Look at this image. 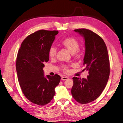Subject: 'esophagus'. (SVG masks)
Instances as JSON below:
<instances>
[{
  "mask_svg": "<svg viewBox=\"0 0 123 123\" xmlns=\"http://www.w3.org/2000/svg\"><path fill=\"white\" fill-rule=\"evenodd\" d=\"M69 78H68V77H67V76H62V78H61V80H68V79Z\"/></svg>",
  "mask_w": 123,
  "mask_h": 123,
  "instance_id": "esophagus-1",
  "label": "esophagus"
}]
</instances>
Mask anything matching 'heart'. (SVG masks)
<instances>
[{"label":"heart","instance_id":"b5f03b06","mask_svg":"<svg viewBox=\"0 0 123 123\" xmlns=\"http://www.w3.org/2000/svg\"><path fill=\"white\" fill-rule=\"evenodd\" d=\"M62 45L68 50L71 54H76L79 49L80 44L78 40L73 37H67L63 40L62 43ZM57 49L55 47H51L49 49V56L51 58H54L57 55ZM64 71H67V68L66 66L63 67Z\"/></svg>","mask_w":123,"mask_h":123}]
</instances>
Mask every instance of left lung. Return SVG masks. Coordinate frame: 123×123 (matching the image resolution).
I'll return each mask as SVG.
<instances>
[{"label":"left lung","mask_w":123,"mask_h":123,"mask_svg":"<svg viewBox=\"0 0 123 123\" xmlns=\"http://www.w3.org/2000/svg\"><path fill=\"white\" fill-rule=\"evenodd\" d=\"M85 40V69L89 71L87 79L74 77L71 92L79 103L84 104L96 100L106 87L110 73L107 47L103 39L87 29L74 30Z\"/></svg>","instance_id":"left-lung-1"}]
</instances>
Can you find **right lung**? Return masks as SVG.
Segmentation results:
<instances>
[{"instance_id":"add662e5","label":"right lung","mask_w":123,"mask_h":123,"mask_svg":"<svg viewBox=\"0 0 123 123\" xmlns=\"http://www.w3.org/2000/svg\"><path fill=\"white\" fill-rule=\"evenodd\" d=\"M59 32L40 30L28 35L18 51L16 70L25 96L30 101L43 106L51 101L61 77L44 75V63L49 61V49Z\"/></svg>"}]
</instances>
